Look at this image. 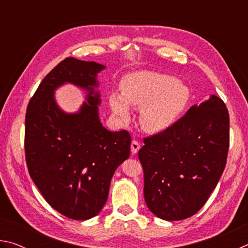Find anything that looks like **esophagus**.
Here are the masks:
<instances>
[{"mask_svg":"<svg viewBox=\"0 0 248 248\" xmlns=\"http://www.w3.org/2000/svg\"><path fill=\"white\" fill-rule=\"evenodd\" d=\"M139 150H140L139 142L136 141V140H133V141L131 142V153H132V154H137L138 151H139Z\"/></svg>","mask_w":248,"mask_h":248,"instance_id":"esophagus-1","label":"esophagus"}]
</instances>
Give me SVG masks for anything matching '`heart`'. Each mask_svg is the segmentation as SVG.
<instances>
[{
	"mask_svg": "<svg viewBox=\"0 0 248 248\" xmlns=\"http://www.w3.org/2000/svg\"><path fill=\"white\" fill-rule=\"evenodd\" d=\"M190 98V90L176 78L141 70L124 79L121 95L109 96V106L121 123L131 119L129 106L140 108L141 127L149 133H162L180 119Z\"/></svg>",
	"mask_w": 248,
	"mask_h": 248,
	"instance_id": "b5f03b06",
	"label": "heart"
}]
</instances>
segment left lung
Listing matches in <instances>:
<instances>
[{
	"instance_id": "1",
	"label": "left lung",
	"mask_w": 248,
	"mask_h": 248,
	"mask_svg": "<svg viewBox=\"0 0 248 248\" xmlns=\"http://www.w3.org/2000/svg\"><path fill=\"white\" fill-rule=\"evenodd\" d=\"M229 127L223 100L210 95L170 129L144 139L139 159L145 203L154 216L179 221L203 207L224 170Z\"/></svg>"
}]
</instances>
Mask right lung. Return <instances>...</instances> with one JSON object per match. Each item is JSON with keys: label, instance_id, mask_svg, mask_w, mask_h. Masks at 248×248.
Wrapping results in <instances>:
<instances>
[{"label": "right lung", "instance_id": "1", "mask_svg": "<svg viewBox=\"0 0 248 248\" xmlns=\"http://www.w3.org/2000/svg\"><path fill=\"white\" fill-rule=\"evenodd\" d=\"M106 65L66 58L40 83L27 107L25 152L29 175L46 201L73 220H89L106 203L114 173L130 155L131 137L109 131L99 118L98 74ZM71 83L86 92L74 113L56 103Z\"/></svg>", "mask_w": 248, "mask_h": 248}]
</instances>
